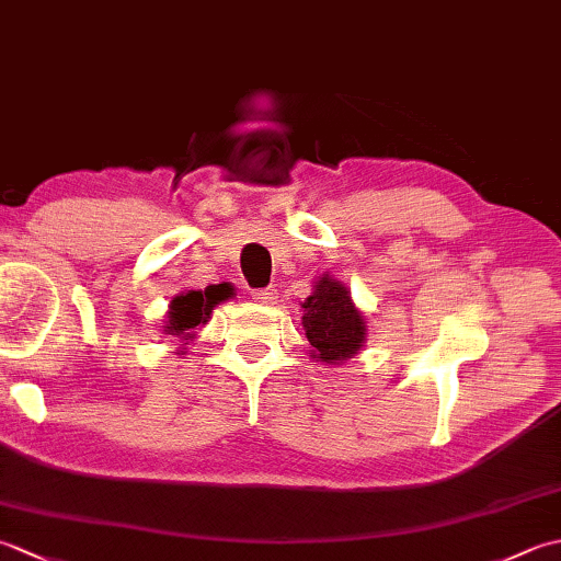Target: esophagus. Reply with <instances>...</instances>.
Wrapping results in <instances>:
<instances>
[{"instance_id":"34e87169","label":"esophagus","mask_w":561,"mask_h":561,"mask_svg":"<svg viewBox=\"0 0 561 561\" xmlns=\"http://www.w3.org/2000/svg\"><path fill=\"white\" fill-rule=\"evenodd\" d=\"M250 296H253L255 301L272 304L274 299H277V289H272V287H267V289H253V291H250Z\"/></svg>"}]
</instances>
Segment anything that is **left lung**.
<instances>
[{
	"label": "left lung",
	"mask_w": 561,
	"mask_h": 561,
	"mask_svg": "<svg viewBox=\"0 0 561 561\" xmlns=\"http://www.w3.org/2000/svg\"><path fill=\"white\" fill-rule=\"evenodd\" d=\"M301 323L313 359L325 364L352 359L366 335L364 316L354 308L350 291L330 277H320L316 291L304 301Z\"/></svg>",
	"instance_id": "1"
}]
</instances>
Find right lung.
Returning <instances> with one entry per match:
<instances>
[{"instance_id":"right-lung-1","label":"right lung","mask_w":561,"mask_h":561,"mask_svg":"<svg viewBox=\"0 0 561 561\" xmlns=\"http://www.w3.org/2000/svg\"><path fill=\"white\" fill-rule=\"evenodd\" d=\"M233 289L229 284H214V287H207L205 291H187V294L175 296L171 301L165 332H169V335L190 337V330L207 323L211 308L229 299Z\"/></svg>"}]
</instances>
